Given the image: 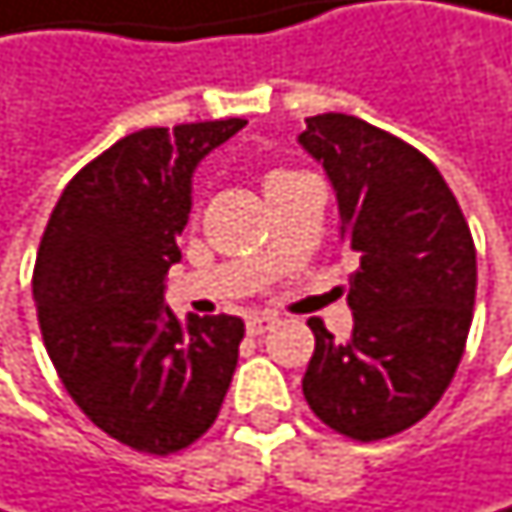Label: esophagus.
I'll use <instances>...</instances> for the list:
<instances>
[{"label":"esophagus","mask_w":512,"mask_h":512,"mask_svg":"<svg viewBox=\"0 0 512 512\" xmlns=\"http://www.w3.org/2000/svg\"><path fill=\"white\" fill-rule=\"evenodd\" d=\"M273 324H276V318H273V315H248L245 331H248L251 337H261V334H267V331H270Z\"/></svg>","instance_id":"obj_1"}]
</instances>
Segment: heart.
Instances as JSON below:
<instances>
[{"mask_svg":"<svg viewBox=\"0 0 512 512\" xmlns=\"http://www.w3.org/2000/svg\"><path fill=\"white\" fill-rule=\"evenodd\" d=\"M285 175H294V172H288V169H276V172H270V175H267V185H270V181H279V178H285Z\"/></svg>","mask_w":512,"mask_h":512,"instance_id":"obj_1","label":"heart"}]
</instances>
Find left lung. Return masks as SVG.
Here are the masks:
<instances>
[{"instance_id":"1","label":"left lung","mask_w":512,"mask_h":512,"mask_svg":"<svg viewBox=\"0 0 512 512\" xmlns=\"http://www.w3.org/2000/svg\"><path fill=\"white\" fill-rule=\"evenodd\" d=\"M300 145L321 160L340 203V236L361 258L349 276L352 340L309 318V410L337 434L373 443L422 422L464 355L477 248L437 166L361 118H306Z\"/></svg>"}]
</instances>
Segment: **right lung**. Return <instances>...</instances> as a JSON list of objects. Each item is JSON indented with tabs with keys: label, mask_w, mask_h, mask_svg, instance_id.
I'll return each mask as SVG.
<instances>
[{
	"label": "right lung",
	"mask_w": 512,
	"mask_h": 512,
	"mask_svg": "<svg viewBox=\"0 0 512 512\" xmlns=\"http://www.w3.org/2000/svg\"><path fill=\"white\" fill-rule=\"evenodd\" d=\"M242 118L148 127L93 157L57 200L32 270L45 349L81 413L118 443L172 455L218 419L245 324L163 306L197 163Z\"/></svg>",
	"instance_id": "right-lung-1"
}]
</instances>
